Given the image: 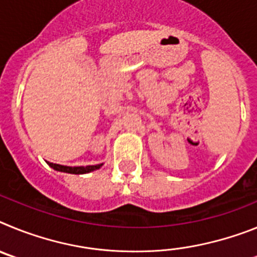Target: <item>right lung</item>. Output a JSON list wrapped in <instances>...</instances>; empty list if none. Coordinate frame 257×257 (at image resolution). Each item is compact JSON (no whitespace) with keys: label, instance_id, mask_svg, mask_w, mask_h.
Returning <instances> with one entry per match:
<instances>
[{"label":"right lung","instance_id":"right-lung-1","mask_svg":"<svg viewBox=\"0 0 257 257\" xmlns=\"http://www.w3.org/2000/svg\"><path fill=\"white\" fill-rule=\"evenodd\" d=\"M47 165L50 167H52L54 170L56 171H61V172H68V174H76V175H81V174H87V172H91L94 170L100 169L103 163L100 165H94V166H78V167H69V166H61V165H56V163H51V162H47Z\"/></svg>","mask_w":257,"mask_h":257}]
</instances>
